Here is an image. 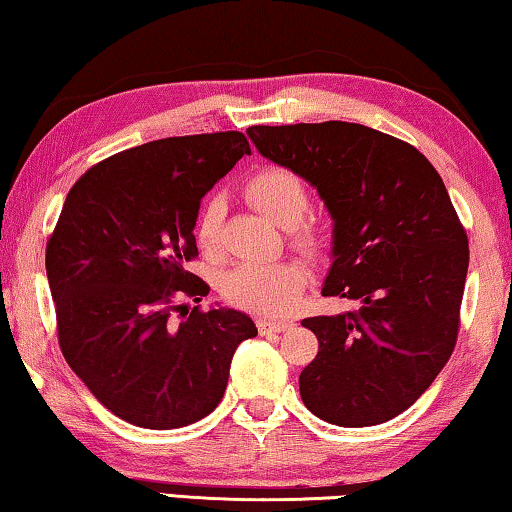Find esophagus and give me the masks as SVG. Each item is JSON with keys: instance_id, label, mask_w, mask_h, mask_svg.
Returning <instances> with one entry per match:
<instances>
[{"instance_id": "34e87169", "label": "esophagus", "mask_w": 512, "mask_h": 512, "mask_svg": "<svg viewBox=\"0 0 512 512\" xmlns=\"http://www.w3.org/2000/svg\"><path fill=\"white\" fill-rule=\"evenodd\" d=\"M256 326H258V331H261V333H281V331H286L290 324L276 322V320H258Z\"/></svg>"}]
</instances>
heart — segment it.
I'll use <instances>...</instances> for the list:
<instances>
[{
    "instance_id": "heart-1",
    "label": "heart",
    "mask_w": 512,
    "mask_h": 512,
    "mask_svg": "<svg viewBox=\"0 0 512 512\" xmlns=\"http://www.w3.org/2000/svg\"><path fill=\"white\" fill-rule=\"evenodd\" d=\"M245 197L267 220L290 229L295 245L311 256H322L329 247L326 231L313 222H304L311 206L306 181L283 165H267L251 174L245 183ZM224 199L211 195L197 217V242L204 251H215L220 242ZM308 288V272L299 263H245L226 272L220 281L222 297L240 311L283 317L301 304Z\"/></svg>"
}]
</instances>
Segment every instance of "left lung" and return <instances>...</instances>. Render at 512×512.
<instances>
[{
  "mask_svg": "<svg viewBox=\"0 0 512 512\" xmlns=\"http://www.w3.org/2000/svg\"><path fill=\"white\" fill-rule=\"evenodd\" d=\"M247 133L320 192L333 217L322 295L356 304L301 322L320 342L299 376L301 399L347 429L388 422L424 395L456 347L469 247L445 183L413 145L363 124Z\"/></svg>",
  "mask_w": 512,
  "mask_h": 512,
  "instance_id": "1",
  "label": "left lung"
}]
</instances>
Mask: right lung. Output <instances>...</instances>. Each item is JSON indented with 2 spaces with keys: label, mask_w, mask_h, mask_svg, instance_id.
<instances>
[{
  "label": "right lung",
  "mask_w": 512,
  "mask_h": 512,
  "mask_svg": "<svg viewBox=\"0 0 512 512\" xmlns=\"http://www.w3.org/2000/svg\"><path fill=\"white\" fill-rule=\"evenodd\" d=\"M251 154L245 133L145 142L92 165L67 192L47 240L58 345L102 406L142 429H181L213 413L242 340L258 335L233 308H192L201 197Z\"/></svg>",
  "instance_id": "obj_1"
}]
</instances>
